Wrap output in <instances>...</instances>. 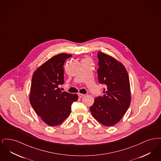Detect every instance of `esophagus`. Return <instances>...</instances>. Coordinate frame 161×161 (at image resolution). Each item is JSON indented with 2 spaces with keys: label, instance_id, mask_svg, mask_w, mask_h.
<instances>
[{
  "label": "esophagus",
  "instance_id": "34e87169",
  "mask_svg": "<svg viewBox=\"0 0 161 161\" xmlns=\"http://www.w3.org/2000/svg\"><path fill=\"white\" fill-rule=\"evenodd\" d=\"M78 97H79V98H82V97H84V94H82V93H79L78 94Z\"/></svg>",
  "mask_w": 161,
  "mask_h": 161
}]
</instances>
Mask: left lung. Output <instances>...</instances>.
<instances>
[{
  "label": "left lung",
  "instance_id": "8db88e82",
  "mask_svg": "<svg viewBox=\"0 0 161 161\" xmlns=\"http://www.w3.org/2000/svg\"><path fill=\"white\" fill-rule=\"evenodd\" d=\"M98 81L104 84V96L95 98L90 107L93 116L105 126L118 123L127 112L131 102L130 81L123 64L110 55L98 53Z\"/></svg>",
  "mask_w": 161,
  "mask_h": 161
}]
</instances>
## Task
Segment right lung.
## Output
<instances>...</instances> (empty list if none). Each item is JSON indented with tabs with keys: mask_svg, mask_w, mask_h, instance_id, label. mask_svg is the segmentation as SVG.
Segmentation results:
<instances>
[{
	"mask_svg": "<svg viewBox=\"0 0 161 161\" xmlns=\"http://www.w3.org/2000/svg\"><path fill=\"white\" fill-rule=\"evenodd\" d=\"M70 54L56 55L39 66L32 78L30 101L36 113L49 126L61 124L70 115L77 94L61 92L64 61Z\"/></svg>",
	"mask_w": 161,
	"mask_h": 161,
	"instance_id": "right-lung-1",
	"label": "right lung"
}]
</instances>
